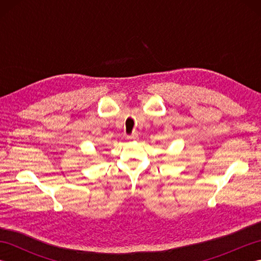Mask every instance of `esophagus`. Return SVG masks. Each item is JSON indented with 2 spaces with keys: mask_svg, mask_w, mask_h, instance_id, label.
<instances>
[{
  "mask_svg": "<svg viewBox=\"0 0 261 261\" xmlns=\"http://www.w3.org/2000/svg\"><path fill=\"white\" fill-rule=\"evenodd\" d=\"M126 139H127V140H136V139H138V135H137V134H134V135L126 136Z\"/></svg>",
  "mask_w": 261,
  "mask_h": 261,
  "instance_id": "34e87169",
  "label": "esophagus"
}]
</instances>
